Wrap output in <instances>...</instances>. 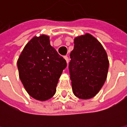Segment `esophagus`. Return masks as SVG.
<instances>
[{
    "label": "esophagus",
    "instance_id": "34e87169",
    "mask_svg": "<svg viewBox=\"0 0 127 127\" xmlns=\"http://www.w3.org/2000/svg\"><path fill=\"white\" fill-rule=\"evenodd\" d=\"M64 59H65V60H66V63H67V64L69 63V58H68V56H64Z\"/></svg>",
    "mask_w": 127,
    "mask_h": 127
}]
</instances>
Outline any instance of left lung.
<instances>
[{"label":"left lung","instance_id":"obj_1","mask_svg":"<svg viewBox=\"0 0 127 127\" xmlns=\"http://www.w3.org/2000/svg\"><path fill=\"white\" fill-rule=\"evenodd\" d=\"M70 58L69 70L74 95L82 99L95 96L103 86L109 68L103 47L90 34L77 36Z\"/></svg>","mask_w":127,"mask_h":127}]
</instances>
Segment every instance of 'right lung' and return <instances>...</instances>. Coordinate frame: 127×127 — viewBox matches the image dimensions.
<instances>
[{
  "mask_svg": "<svg viewBox=\"0 0 127 127\" xmlns=\"http://www.w3.org/2000/svg\"><path fill=\"white\" fill-rule=\"evenodd\" d=\"M66 62L51 46L49 36H34L26 44L18 61L21 82L27 93L39 101L54 95Z\"/></svg>",
  "mask_w": 127,
  "mask_h": 127,
  "instance_id": "1",
  "label": "right lung"
}]
</instances>
